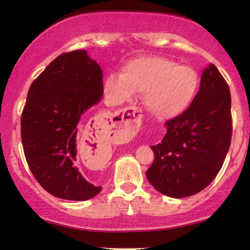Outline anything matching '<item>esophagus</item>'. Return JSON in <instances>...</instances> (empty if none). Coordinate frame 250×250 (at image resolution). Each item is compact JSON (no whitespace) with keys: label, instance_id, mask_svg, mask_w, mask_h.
<instances>
[{"label":"esophagus","instance_id":"esophagus-1","mask_svg":"<svg viewBox=\"0 0 250 250\" xmlns=\"http://www.w3.org/2000/svg\"><path fill=\"white\" fill-rule=\"evenodd\" d=\"M142 122L141 110L139 108H127L119 110L111 119V129L120 139L128 140L136 135Z\"/></svg>","mask_w":250,"mask_h":250}]
</instances>
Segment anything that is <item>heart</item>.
I'll list each match as a JSON object with an SVG mask.
<instances>
[{"label": "heart", "mask_w": 250, "mask_h": 250, "mask_svg": "<svg viewBox=\"0 0 250 250\" xmlns=\"http://www.w3.org/2000/svg\"><path fill=\"white\" fill-rule=\"evenodd\" d=\"M199 71L161 56L135 59L123 67L121 75L109 74L103 82L105 96L113 104L145 93L143 102L157 119H173L185 113L199 93Z\"/></svg>", "instance_id": "heart-1"}]
</instances>
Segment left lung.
I'll return each mask as SVG.
<instances>
[{
    "label": "left lung",
    "instance_id": "obj_1",
    "mask_svg": "<svg viewBox=\"0 0 250 250\" xmlns=\"http://www.w3.org/2000/svg\"><path fill=\"white\" fill-rule=\"evenodd\" d=\"M230 108L228 84L219 69L209 64L190 107L168 120L161 143L151 146L155 159L146 175L156 190L181 199L210 185L230 147Z\"/></svg>",
    "mask_w": 250,
    "mask_h": 250
}]
</instances>
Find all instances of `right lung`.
I'll use <instances>...</instances> for the list:
<instances>
[{
    "instance_id": "obj_1",
    "label": "right lung",
    "mask_w": 250,
    "mask_h": 250,
    "mask_svg": "<svg viewBox=\"0 0 250 250\" xmlns=\"http://www.w3.org/2000/svg\"><path fill=\"white\" fill-rule=\"evenodd\" d=\"M103 75L85 50L57 56L31 83L21 117V139L31 173L44 190L85 201L101 191L76 168L77 147L93 140L91 108L103 95ZM95 147V145H91Z\"/></svg>"
}]
</instances>
